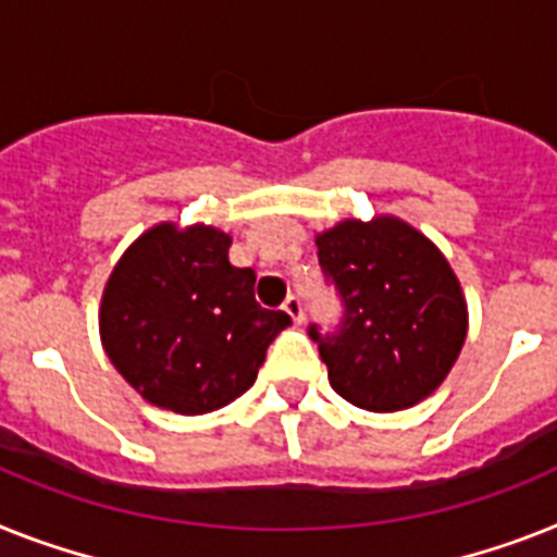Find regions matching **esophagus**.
<instances>
[{
  "mask_svg": "<svg viewBox=\"0 0 557 557\" xmlns=\"http://www.w3.org/2000/svg\"><path fill=\"white\" fill-rule=\"evenodd\" d=\"M282 310L287 312L289 319L296 321V324H301V321H305V307H301V301H298V296H287V298H284Z\"/></svg>",
  "mask_w": 557,
  "mask_h": 557,
  "instance_id": "esophagus-1",
  "label": "esophagus"
}]
</instances>
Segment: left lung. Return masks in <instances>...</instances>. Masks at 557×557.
Instances as JSON below:
<instances>
[{"label":"left lung","instance_id":"1","mask_svg":"<svg viewBox=\"0 0 557 557\" xmlns=\"http://www.w3.org/2000/svg\"><path fill=\"white\" fill-rule=\"evenodd\" d=\"M344 301L342 327L310 338L330 387L370 412L416 407L441 387L467 342V298L444 252L398 215L344 219L315 236Z\"/></svg>","mask_w":557,"mask_h":557}]
</instances>
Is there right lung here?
Instances as JSON below:
<instances>
[{
	"label": "right lung",
	"mask_w": 557,
	"mask_h": 557,
	"mask_svg": "<svg viewBox=\"0 0 557 557\" xmlns=\"http://www.w3.org/2000/svg\"><path fill=\"white\" fill-rule=\"evenodd\" d=\"M233 238L210 224L145 230L102 293L99 335L122 379L153 407L205 416L252 387L284 310L256 301L250 268H233Z\"/></svg>",
	"instance_id": "right-lung-1"
}]
</instances>
